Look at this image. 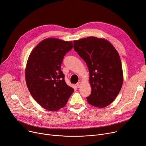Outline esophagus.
<instances>
[{"label":"esophagus","instance_id":"esophagus-1","mask_svg":"<svg viewBox=\"0 0 146 146\" xmlns=\"http://www.w3.org/2000/svg\"><path fill=\"white\" fill-rule=\"evenodd\" d=\"M76 86H77L78 88H80L81 86V82H79L77 84H76Z\"/></svg>","mask_w":146,"mask_h":146}]
</instances>
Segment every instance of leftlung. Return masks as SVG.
I'll list each match as a JSON object with an SVG mask.
<instances>
[{
	"mask_svg": "<svg viewBox=\"0 0 146 146\" xmlns=\"http://www.w3.org/2000/svg\"><path fill=\"white\" fill-rule=\"evenodd\" d=\"M73 48L86 62L89 72L91 94L88 102L98 108L111 104L123 83L119 54L110 42L89 36L73 41Z\"/></svg>",
	"mask_w": 146,
	"mask_h": 146,
	"instance_id": "obj_1",
	"label": "left lung"
}]
</instances>
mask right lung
Wrapping results in <instances>:
<instances>
[{"label":"right lung","instance_id":"1","mask_svg":"<svg viewBox=\"0 0 146 146\" xmlns=\"http://www.w3.org/2000/svg\"><path fill=\"white\" fill-rule=\"evenodd\" d=\"M73 48L72 41L49 38L31 52L25 68V80L31 95L44 109L56 111L64 106L74 89L68 86L61 64Z\"/></svg>","mask_w":146,"mask_h":146}]
</instances>
